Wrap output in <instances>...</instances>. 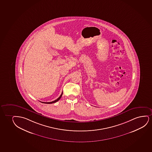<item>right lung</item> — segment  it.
I'll return each mask as SVG.
<instances>
[{
  "mask_svg": "<svg viewBox=\"0 0 152 152\" xmlns=\"http://www.w3.org/2000/svg\"><path fill=\"white\" fill-rule=\"evenodd\" d=\"M62 94H63V92H62V93H61V96H60L58 98L56 99V100H54V101H52V102H42V103H46V104H52V103H56V102H57V101H58V100H60V99L61 98V96H62Z\"/></svg>",
  "mask_w": 152,
  "mask_h": 152,
  "instance_id": "obj_1",
  "label": "right lung"
}]
</instances>
